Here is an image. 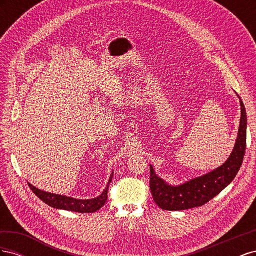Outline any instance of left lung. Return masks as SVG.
<instances>
[{"label":"left lung","mask_w":256,"mask_h":256,"mask_svg":"<svg viewBox=\"0 0 256 256\" xmlns=\"http://www.w3.org/2000/svg\"><path fill=\"white\" fill-rule=\"evenodd\" d=\"M240 116L236 143L228 160L222 166L189 182L178 186L166 184L154 171L150 166V188L152 198L164 210H184L202 206L226 187L234 180L242 166L246 138V113L242 100L239 97Z\"/></svg>","instance_id":"obj_1"}]
</instances>
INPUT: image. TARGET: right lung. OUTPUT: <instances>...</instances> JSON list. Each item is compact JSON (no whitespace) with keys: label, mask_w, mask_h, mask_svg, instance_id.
<instances>
[{"label":"right lung","mask_w":256,"mask_h":256,"mask_svg":"<svg viewBox=\"0 0 256 256\" xmlns=\"http://www.w3.org/2000/svg\"><path fill=\"white\" fill-rule=\"evenodd\" d=\"M113 172L109 178V182H108L106 187L102 191V193L97 198H90V200H80V198H74L66 196H60L56 194V193H50L46 192L40 189L34 187L33 184L28 182V186L30 190H32L35 196L40 198L42 202L48 204L49 206L56 208V209H65V210H70L76 212H95L98 209L102 208L108 200V188H109V184L112 180Z\"/></svg>","instance_id":"add662e5"}]
</instances>
